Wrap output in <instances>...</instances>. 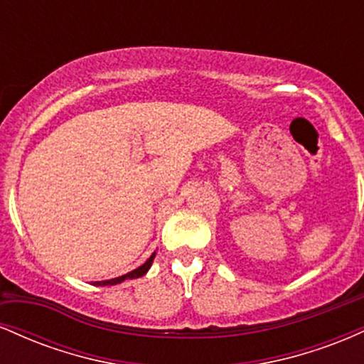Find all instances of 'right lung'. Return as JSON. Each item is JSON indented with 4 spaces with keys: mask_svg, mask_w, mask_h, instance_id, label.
Masks as SVG:
<instances>
[{
    "mask_svg": "<svg viewBox=\"0 0 364 364\" xmlns=\"http://www.w3.org/2000/svg\"><path fill=\"white\" fill-rule=\"evenodd\" d=\"M154 257H156V253H152V257L149 258L147 262L144 263V265H140L139 269L132 270V272L121 275V277H116V279H111V281H102V282H95V286H114V284H119L123 281H127V279H136V277H141V275L147 274V270L150 269V265H152L154 262Z\"/></svg>",
    "mask_w": 364,
    "mask_h": 364,
    "instance_id": "add662e5",
    "label": "right lung"
}]
</instances>
